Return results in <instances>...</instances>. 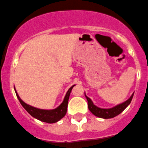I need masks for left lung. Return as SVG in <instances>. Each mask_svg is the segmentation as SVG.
Segmentation results:
<instances>
[{"label":"left lung","mask_w":148,"mask_h":148,"mask_svg":"<svg viewBox=\"0 0 148 148\" xmlns=\"http://www.w3.org/2000/svg\"><path fill=\"white\" fill-rule=\"evenodd\" d=\"M133 96L134 93L126 101L123 102V103H121L119 105H117L116 107H112V108L111 109H101L99 108V107H97L96 106H95L94 104H93V101H91V99H89L86 95H85V97H86L87 100H88V109H89V110L91 112L93 113L94 115L99 117V118L108 119V118H114L115 116L121 114V113L122 112L128 105H129V103H131V101H132V100Z\"/></svg>","instance_id":"left-lung-1"}]
</instances>
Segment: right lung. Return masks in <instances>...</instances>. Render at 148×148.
<instances>
[{"label":"right lung","mask_w":148,"mask_h":148,"mask_svg":"<svg viewBox=\"0 0 148 148\" xmlns=\"http://www.w3.org/2000/svg\"><path fill=\"white\" fill-rule=\"evenodd\" d=\"M69 89L68 92L66 93V96L64 98V100L62 102V103L57 107L56 109H54L52 110H41V109L35 108L34 107H31L30 105H27V103H25L24 101L21 100L19 96H18L17 93H16V90H15V93H16L17 99L20 101V103L22 104L25 110L30 114V115L34 117V118H36V119L39 120V121H43V122L48 123H54L58 122L60 121L61 118H63L66 114L67 112V107H68V101H69V99L70 93L72 90L73 87Z\"/></svg>","instance_id":"1"}]
</instances>
